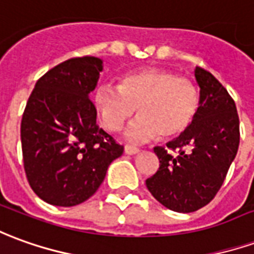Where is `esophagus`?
Returning a JSON list of instances; mask_svg holds the SVG:
<instances>
[{
	"mask_svg": "<svg viewBox=\"0 0 254 254\" xmlns=\"http://www.w3.org/2000/svg\"><path fill=\"white\" fill-rule=\"evenodd\" d=\"M139 151H140L139 148H137V147H134V145H129V144L125 145V152H127V154H129V155L137 154Z\"/></svg>",
	"mask_w": 254,
	"mask_h": 254,
	"instance_id": "34e87169",
	"label": "esophagus"
}]
</instances>
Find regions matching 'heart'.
I'll list each match as a JSON object with an SVG mask.
<instances>
[{"mask_svg":"<svg viewBox=\"0 0 254 254\" xmlns=\"http://www.w3.org/2000/svg\"><path fill=\"white\" fill-rule=\"evenodd\" d=\"M95 106L103 127L109 132H120L137 109L140 115L127 127V139L145 141L158 134L172 139L194 122L199 92L189 78L151 67L122 75L118 86H99Z\"/></svg>","mask_w":254,"mask_h":254,"instance_id":"b5f03b06","label":"heart"}]
</instances>
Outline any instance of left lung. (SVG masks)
I'll use <instances>...</instances> for the list:
<instances>
[{
	"label": "left lung",
	"instance_id": "obj_1",
	"mask_svg": "<svg viewBox=\"0 0 254 254\" xmlns=\"http://www.w3.org/2000/svg\"><path fill=\"white\" fill-rule=\"evenodd\" d=\"M199 109L191 127L166 147H155L159 168L145 180L152 196L170 210L206 206L226 180L238 152L239 117L234 99L206 70L196 67Z\"/></svg>",
	"mask_w": 254,
	"mask_h": 254
}]
</instances>
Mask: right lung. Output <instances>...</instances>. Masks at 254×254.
Segmentation results:
<instances>
[{
	"mask_svg": "<svg viewBox=\"0 0 254 254\" xmlns=\"http://www.w3.org/2000/svg\"><path fill=\"white\" fill-rule=\"evenodd\" d=\"M103 62L72 58L37 81L22 117L20 137L28 184L42 201L75 206L95 194L124 145L96 124L89 99Z\"/></svg>",
	"mask_w": 254,
	"mask_h": 254,
	"instance_id": "1",
	"label": "right lung"
}]
</instances>
